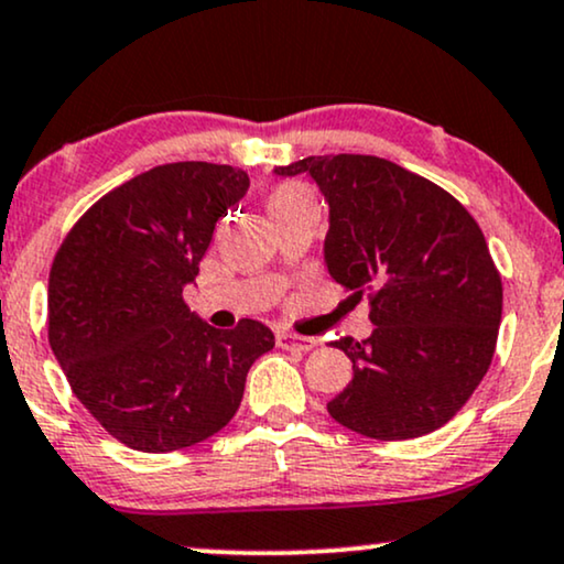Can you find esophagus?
<instances>
[{
	"label": "esophagus",
	"mask_w": 564,
	"mask_h": 564,
	"mask_svg": "<svg viewBox=\"0 0 564 564\" xmlns=\"http://www.w3.org/2000/svg\"><path fill=\"white\" fill-rule=\"evenodd\" d=\"M276 345H280L282 350L305 352V350H311V347H316V339L314 337L293 335V332H276Z\"/></svg>",
	"instance_id": "1"
}]
</instances>
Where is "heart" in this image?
Masks as SVG:
<instances>
[{"label": "heart", "instance_id": "1", "mask_svg": "<svg viewBox=\"0 0 564 564\" xmlns=\"http://www.w3.org/2000/svg\"><path fill=\"white\" fill-rule=\"evenodd\" d=\"M295 208H316V198L308 185L303 183H284L269 196L271 217H282V214L295 212Z\"/></svg>", "mask_w": 564, "mask_h": 564}]
</instances>
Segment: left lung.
<instances>
[{
	"label": "left lung",
	"instance_id": "obj_1",
	"mask_svg": "<svg viewBox=\"0 0 564 564\" xmlns=\"http://www.w3.org/2000/svg\"><path fill=\"white\" fill-rule=\"evenodd\" d=\"M274 175L318 185L326 271L358 301L368 293L373 332L335 343L352 381L326 402L332 419L381 442L444 426L489 371L502 322L481 227L440 185L379 156H308Z\"/></svg>",
	"mask_w": 564,
	"mask_h": 564
}]
</instances>
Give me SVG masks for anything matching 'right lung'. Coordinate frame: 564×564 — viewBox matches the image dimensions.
Returning <instances> with one entry per match:
<instances>
[{
    "instance_id": "right-lung-1",
    "label": "right lung",
    "mask_w": 564,
    "mask_h": 564,
    "mask_svg": "<svg viewBox=\"0 0 564 564\" xmlns=\"http://www.w3.org/2000/svg\"><path fill=\"white\" fill-rule=\"evenodd\" d=\"M250 180L229 164L175 162L96 200L48 274V345L90 415L141 452L193 447L238 413L269 326L214 329L187 311L214 227Z\"/></svg>"
}]
</instances>
